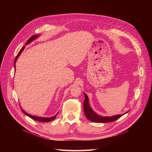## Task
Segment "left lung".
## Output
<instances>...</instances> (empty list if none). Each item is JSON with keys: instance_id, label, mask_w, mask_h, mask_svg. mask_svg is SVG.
<instances>
[{"instance_id": "left-lung-1", "label": "left lung", "mask_w": 152, "mask_h": 152, "mask_svg": "<svg viewBox=\"0 0 152 152\" xmlns=\"http://www.w3.org/2000/svg\"><path fill=\"white\" fill-rule=\"evenodd\" d=\"M85 96V100L83 104L84 106V111L86 118L91 122H98V123H107L111 122L117 120L120 117H121L123 115H117L112 117H103L100 116L97 113H96L93 110L91 109L90 105L88 96L86 93H84Z\"/></svg>"}]
</instances>
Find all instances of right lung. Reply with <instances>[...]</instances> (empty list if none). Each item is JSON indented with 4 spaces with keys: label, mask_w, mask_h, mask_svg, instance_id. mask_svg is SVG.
<instances>
[{
    "label": "right lung",
    "mask_w": 152,
    "mask_h": 152,
    "mask_svg": "<svg viewBox=\"0 0 152 152\" xmlns=\"http://www.w3.org/2000/svg\"><path fill=\"white\" fill-rule=\"evenodd\" d=\"M39 36V35H33L32 37H31L28 40V41H27V42H26V45L30 44V43L31 42H32V41H33L34 39L37 38ZM24 49H25V46H23V48L20 49L19 53H18V54H17V56H16V58H15V62H14V65H15V68H16V62L17 59L18 58V57L20 56V55L21 54V53H22L23 50H24ZM21 111L23 112V113L25 115H26L28 116L29 117H30L31 118L33 119V120H35V121H39V122H50V121H54V119L56 118V116L58 115V113L56 115H55L54 116H53V117H37V116L31 115H30V114H28V113H26L22 108H21Z\"/></svg>",
    "instance_id": "add662e5"
}]
</instances>
